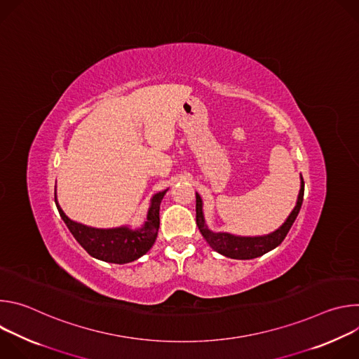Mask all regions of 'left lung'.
I'll list each match as a JSON object with an SVG mask.
<instances>
[{"label":"left lung","mask_w":359,"mask_h":359,"mask_svg":"<svg viewBox=\"0 0 359 359\" xmlns=\"http://www.w3.org/2000/svg\"><path fill=\"white\" fill-rule=\"evenodd\" d=\"M304 198V180L301 176V187L297 198L295 208L287 217V220L283 223L281 227H278L276 231L267 234V236H254V237H245V236H234L230 233H215L212 231L204 222L203 215V201L198 193H196V223L201 233V236L206 238V241L210 244L213 250L217 252L226 255L230 259L237 260H250L260 257V255L269 252L270 250L276 248L283 243L287 233L290 231L292 223L295 222L301 204Z\"/></svg>","instance_id":"8db88e82"}]
</instances>
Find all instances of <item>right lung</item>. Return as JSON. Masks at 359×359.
Returning <instances> with one entry per match:
<instances>
[{
  "label": "right lung",
  "mask_w": 359,
  "mask_h": 359,
  "mask_svg": "<svg viewBox=\"0 0 359 359\" xmlns=\"http://www.w3.org/2000/svg\"><path fill=\"white\" fill-rule=\"evenodd\" d=\"M168 189L156 193L150 200L146 222L140 229H129L128 226L115 229H95L71 220L61 209L55 194V204L60 216L75 240L90 254L92 257L115 264H125L137 260L155 244L159 231V210L163 196Z\"/></svg>",
  "instance_id": "obj_1"
}]
</instances>
